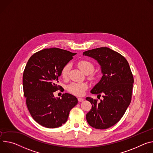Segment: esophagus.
Returning a JSON list of instances; mask_svg holds the SVG:
<instances>
[{"instance_id":"obj_1","label":"esophagus","mask_w":153,"mask_h":153,"mask_svg":"<svg viewBox=\"0 0 153 153\" xmlns=\"http://www.w3.org/2000/svg\"><path fill=\"white\" fill-rule=\"evenodd\" d=\"M78 100L79 102H82V101H84V99L82 98H78Z\"/></svg>"}]
</instances>
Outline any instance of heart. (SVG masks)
<instances>
[{
	"mask_svg": "<svg viewBox=\"0 0 153 153\" xmlns=\"http://www.w3.org/2000/svg\"><path fill=\"white\" fill-rule=\"evenodd\" d=\"M78 65L79 69L86 75L91 74L94 71V65L90 61L87 60H81L78 62ZM70 69V65L66 64L63 67L61 70V76L63 78H67L69 74V71ZM88 88V86L84 82H73L68 85L67 89L70 93L77 95H82Z\"/></svg>",
	"mask_w": 153,
	"mask_h": 153,
	"instance_id": "heart-1",
	"label": "heart"
}]
</instances>
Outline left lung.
<instances>
[{
	"label": "left lung",
	"mask_w": 153,
	"mask_h": 153,
	"mask_svg": "<svg viewBox=\"0 0 153 153\" xmlns=\"http://www.w3.org/2000/svg\"><path fill=\"white\" fill-rule=\"evenodd\" d=\"M83 55L95 59L102 74L91 92L102 95L103 100L98 103L91 97L86 98L92 105L87 122L95 129L109 128L121 119L131 103L134 78L129 65L125 57L108 47L88 50Z\"/></svg>",
	"instance_id": "obj_1"
}]
</instances>
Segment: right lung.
<instances>
[{"instance_id":"add662e5","label":"right lung","mask_w":153,"mask_h":153,"mask_svg":"<svg viewBox=\"0 0 153 153\" xmlns=\"http://www.w3.org/2000/svg\"><path fill=\"white\" fill-rule=\"evenodd\" d=\"M76 53L58 48L42 50L28 59L23 74V88L28 109L38 123L48 128L64 124L77 98L65 93L55 98L61 70Z\"/></svg>"}]
</instances>
